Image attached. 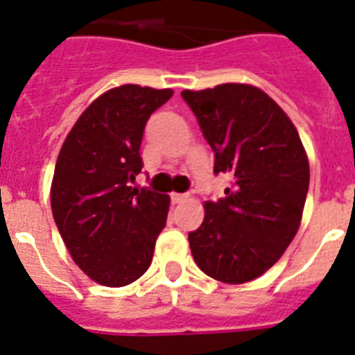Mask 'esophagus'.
Listing matches in <instances>:
<instances>
[{
    "mask_svg": "<svg viewBox=\"0 0 355 355\" xmlns=\"http://www.w3.org/2000/svg\"><path fill=\"white\" fill-rule=\"evenodd\" d=\"M189 198V195H184V193H173V195H171V202L173 203H182V202H186V200Z\"/></svg>",
    "mask_w": 355,
    "mask_h": 355,
    "instance_id": "1",
    "label": "esophagus"
}]
</instances>
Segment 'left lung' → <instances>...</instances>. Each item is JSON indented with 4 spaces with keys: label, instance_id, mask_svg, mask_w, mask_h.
I'll return each instance as SVG.
<instances>
[{
    "label": "left lung",
    "instance_id": "left-lung-1",
    "mask_svg": "<svg viewBox=\"0 0 355 355\" xmlns=\"http://www.w3.org/2000/svg\"><path fill=\"white\" fill-rule=\"evenodd\" d=\"M214 152V173L229 175L225 196L205 202L191 254L203 273L227 284L261 277L300 227L309 160L291 119L254 85L182 91Z\"/></svg>",
    "mask_w": 355,
    "mask_h": 355
}]
</instances>
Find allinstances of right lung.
Returning a JSON list of instances; mask_svg holds the SVG:
<instances>
[{"label": "right lung", "mask_w": 355, "mask_h": 355, "mask_svg": "<svg viewBox=\"0 0 355 355\" xmlns=\"http://www.w3.org/2000/svg\"><path fill=\"white\" fill-rule=\"evenodd\" d=\"M171 89L121 85L92 101L67 134L51 182V211L71 257L94 282L121 288L152 264L169 196L134 187L141 141Z\"/></svg>", "instance_id": "obj_1"}]
</instances>
